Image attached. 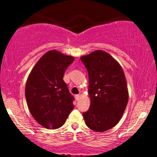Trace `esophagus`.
I'll return each instance as SVG.
<instances>
[{
  "instance_id": "1",
  "label": "esophagus",
  "mask_w": 157,
  "mask_h": 157,
  "mask_svg": "<svg viewBox=\"0 0 157 157\" xmlns=\"http://www.w3.org/2000/svg\"><path fill=\"white\" fill-rule=\"evenodd\" d=\"M80 94H77V95H75V99H76L77 100H78L79 99H80Z\"/></svg>"
}]
</instances>
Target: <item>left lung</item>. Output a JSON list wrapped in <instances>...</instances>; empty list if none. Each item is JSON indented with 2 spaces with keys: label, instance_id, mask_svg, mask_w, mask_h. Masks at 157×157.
<instances>
[{
  "label": "left lung",
  "instance_id": "obj_1",
  "mask_svg": "<svg viewBox=\"0 0 157 157\" xmlns=\"http://www.w3.org/2000/svg\"><path fill=\"white\" fill-rule=\"evenodd\" d=\"M89 73L90 108L82 113L86 125L102 132L118 123L128 102V90L120 64L109 53L96 50L81 56Z\"/></svg>",
  "mask_w": 157,
  "mask_h": 157
}]
</instances>
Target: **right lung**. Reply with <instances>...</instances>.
<instances>
[{"label": "right lung", "instance_id": "1", "mask_svg": "<svg viewBox=\"0 0 157 157\" xmlns=\"http://www.w3.org/2000/svg\"><path fill=\"white\" fill-rule=\"evenodd\" d=\"M74 60L72 56L50 50L29 75L25 88L27 105L34 119L45 128L61 127L74 109V98L63 79Z\"/></svg>", "mask_w": 157, "mask_h": 157}]
</instances>
